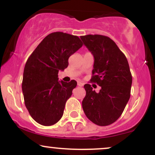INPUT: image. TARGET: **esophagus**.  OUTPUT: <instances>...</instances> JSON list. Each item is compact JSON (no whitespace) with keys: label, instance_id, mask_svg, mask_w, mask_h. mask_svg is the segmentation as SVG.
<instances>
[{"label":"esophagus","instance_id":"obj_1","mask_svg":"<svg viewBox=\"0 0 155 155\" xmlns=\"http://www.w3.org/2000/svg\"><path fill=\"white\" fill-rule=\"evenodd\" d=\"M83 85H84V84L82 82H81V81H78V86L82 87Z\"/></svg>","mask_w":155,"mask_h":155}]
</instances>
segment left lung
Here are the masks:
<instances>
[{"mask_svg": "<svg viewBox=\"0 0 155 155\" xmlns=\"http://www.w3.org/2000/svg\"><path fill=\"white\" fill-rule=\"evenodd\" d=\"M81 39L95 59L90 82L101 87L96 92L90 84H84L83 110L94 124L109 125L120 118L130 97L132 75L128 62L109 37L86 35Z\"/></svg>", "mask_w": 155, "mask_h": 155, "instance_id": "8db88e82", "label": "left lung"}]
</instances>
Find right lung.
<instances>
[{
    "instance_id": "1",
    "label": "right lung",
    "mask_w": 155,
    "mask_h": 155,
    "mask_svg": "<svg viewBox=\"0 0 155 155\" xmlns=\"http://www.w3.org/2000/svg\"><path fill=\"white\" fill-rule=\"evenodd\" d=\"M82 45L76 35L54 32L47 35L28 58L22 89L27 109L38 124L53 125L63 117L77 82L58 81V74L66 68L68 58Z\"/></svg>"
}]
</instances>
